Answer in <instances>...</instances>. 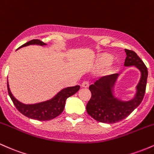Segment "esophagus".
Listing matches in <instances>:
<instances>
[{
	"label": "esophagus",
	"mask_w": 154,
	"mask_h": 154,
	"mask_svg": "<svg viewBox=\"0 0 154 154\" xmlns=\"http://www.w3.org/2000/svg\"><path fill=\"white\" fill-rule=\"evenodd\" d=\"M82 87L86 88L89 86V82H87V81H84V82L82 83Z\"/></svg>",
	"instance_id": "1"
}]
</instances>
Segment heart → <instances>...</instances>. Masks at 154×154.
<instances>
[{
	"label": "heart",
	"instance_id": "heart-1",
	"mask_svg": "<svg viewBox=\"0 0 154 154\" xmlns=\"http://www.w3.org/2000/svg\"><path fill=\"white\" fill-rule=\"evenodd\" d=\"M110 60H111V59H110V57L108 56L103 57L102 58H100L99 63L101 66H105V65H106L107 64H108V63L110 61Z\"/></svg>",
	"mask_w": 154,
	"mask_h": 154
}]
</instances>
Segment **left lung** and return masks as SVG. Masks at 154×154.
<instances>
[{
	"label": "left lung",
	"instance_id": "obj_1",
	"mask_svg": "<svg viewBox=\"0 0 154 154\" xmlns=\"http://www.w3.org/2000/svg\"><path fill=\"white\" fill-rule=\"evenodd\" d=\"M127 57L124 66H135L140 71L141 77L137 85L134 97L129 101H122L113 94L118 73L100 78L89 86L91 99L86 105V112L99 122L113 124L127 118L139 106L144 97L148 78V70L144 63L132 50L124 49Z\"/></svg>",
	"mask_w": 154,
	"mask_h": 154
}]
</instances>
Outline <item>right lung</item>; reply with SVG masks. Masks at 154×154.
Returning <instances> with one entry per match:
<instances>
[{"mask_svg": "<svg viewBox=\"0 0 154 154\" xmlns=\"http://www.w3.org/2000/svg\"><path fill=\"white\" fill-rule=\"evenodd\" d=\"M32 44L41 45V46L46 45V44L38 39H33L23 44L20 48ZM20 48H18V49H20ZM7 88L8 95L11 97L12 102H13L14 105H15L17 109L22 114L28 117V118L35 119V120L47 121L56 118L57 116H58L59 115L63 113L64 108H65V101H66L67 98L76 93L80 89V86L77 85L71 86V87L65 88V89H62L52 99L32 105L23 104V103L18 101L12 95L9 89V86H8V80Z\"/></svg>", "mask_w": 154, "mask_h": 154, "instance_id": "obj_1", "label": "right lung"}]
</instances>
